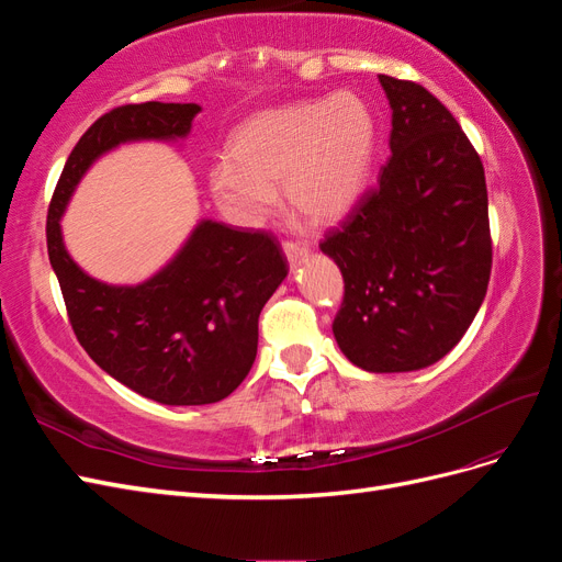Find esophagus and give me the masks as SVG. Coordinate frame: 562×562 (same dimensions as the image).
Masks as SVG:
<instances>
[{
  "label": "esophagus",
  "mask_w": 562,
  "mask_h": 562,
  "mask_svg": "<svg viewBox=\"0 0 562 562\" xmlns=\"http://www.w3.org/2000/svg\"><path fill=\"white\" fill-rule=\"evenodd\" d=\"M283 250H285V258L291 262H297L302 255L310 252V244L304 241H283Z\"/></svg>",
  "instance_id": "1"
}]
</instances>
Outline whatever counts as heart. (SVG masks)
Instances as JSON below:
<instances>
[{"label": "heart", "mask_w": 562, "mask_h": 562, "mask_svg": "<svg viewBox=\"0 0 562 562\" xmlns=\"http://www.w3.org/2000/svg\"><path fill=\"white\" fill-rule=\"evenodd\" d=\"M375 145V116L349 91L260 112L232 135V166L211 173V194L234 223L258 227L283 184L291 209L333 223L361 196Z\"/></svg>", "instance_id": "heart-1"}]
</instances>
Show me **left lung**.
Here are the masks:
<instances>
[{
	"label": "left lung",
	"instance_id": "8db88e82",
	"mask_svg": "<svg viewBox=\"0 0 562 562\" xmlns=\"http://www.w3.org/2000/svg\"><path fill=\"white\" fill-rule=\"evenodd\" d=\"M391 105V159L318 246L345 297L333 333L368 372L427 368L462 339L492 269L479 151L422 83L380 75Z\"/></svg>",
	"mask_w": 562,
	"mask_h": 562
}]
</instances>
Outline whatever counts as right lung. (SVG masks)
<instances>
[{
  "instance_id": "right-lung-1",
  "label": "right lung",
  "mask_w": 562,
  "mask_h": 562,
  "mask_svg": "<svg viewBox=\"0 0 562 562\" xmlns=\"http://www.w3.org/2000/svg\"><path fill=\"white\" fill-rule=\"evenodd\" d=\"M194 103H140L105 112L81 135L48 203L46 246L67 318L91 359L140 396L166 405L227 398L258 353V318L288 274L274 234L201 223L157 277L108 285L72 262L60 215L87 168L126 140L182 138Z\"/></svg>"
}]
</instances>
